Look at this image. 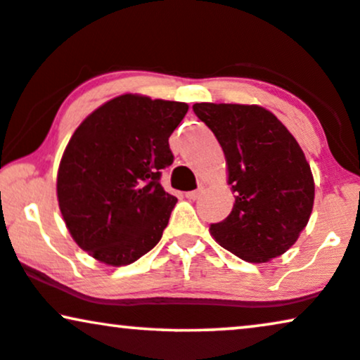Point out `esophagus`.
I'll return each instance as SVG.
<instances>
[{"mask_svg": "<svg viewBox=\"0 0 360 360\" xmlns=\"http://www.w3.org/2000/svg\"><path fill=\"white\" fill-rule=\"evenodd\" d=\"M202 188H199V189H195V191H189V193H186V198L188 199H193V201H195V199H199L202 195Z\"/></svg>", "mask_w": 360, "mask_h": 360, "instance_id": "1", "label": "esophagus"}]
</instances>
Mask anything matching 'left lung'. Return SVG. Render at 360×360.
<instances>
[{"instance_id":"8db88e82","label":"left lung","mask_w":360,"mask_h":360,"mask_svg":"<svg viewBox=\"0 0 360 360\" xmlns=\"http://www.w3.org/2000/svg\"><path fill=\"white\" fill-rule=\"evenodd\" d=\"M226 156L234 207L209 233L248 262H267L297 240L314 204V177L301 146L256 104L195 103Z\"/></svg>"}]
</instances>
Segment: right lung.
Instances as JSON below:
<instances>
[{
  "label": "right lung",
  "instance_id": "obj_1",
  "mask_svg": "<svg viewBox=\"0 0 360 360\" xmlns=\"http://www.w3.org/2000/svg\"><path fill=\"white\" fill-rule=\"evenodd\" d=\"M186 103L122 94L81 122L58 169V202L83 251L126 266L162 238L177 199L159 179L172 165L169 136Z\"/></svg>",
  "mask_w": 360,
  "mask_h": 360
}]
</instances>
